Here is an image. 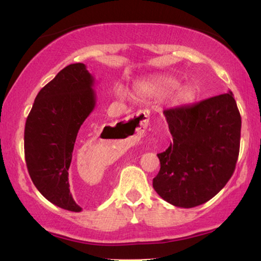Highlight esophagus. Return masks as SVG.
I'll return each instance as SVG.
<instances>
[{
	"label": "esophagus",
	"instance_id": "obj_1",
	"mask_svg": "<svg viewBox=\"0 0 261 261\" xmlns=\"http://www.w3.org/2000/svg\"><path fill=\"white\" fill-rule=\"evenodd\" d=\"M148 118H149V113H148V112H146V111H143V112H139V113H136V114H133L132 117L127 118V120L128 119H135L136 121H138V128H136V133L141 135V134L144 133V130L147 129L148 121H149V119H148ZM125 129H126V126L122 125L121 129H120V130H125Z\"/></svg>",
	"mask_w": 261,
	"mask_h": 261
}]
</instances>
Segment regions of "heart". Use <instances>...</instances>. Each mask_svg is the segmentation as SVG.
I'll use <instances>...</instances> for the list:
<instances>
[{"label": "heart", "mask_w": 261, "mask_h": 261, "mask_svg": "<svg viewBox=\"0 0 261 261\" xmlns=\"http://www.w3.org/2000/svg\"><path fill=\"white\" fill-rule=\"evenodd\" d=\"M179 82L172 77H160L155 79L143 80L135 85L134 93L139 99H150V98H161L170 93L171 91L177 89ZM120 97H123L121 91H118ZM196 92L191 86H183L176 92L172 97V105L183 106L190 103L195 99Z\"/></svg>", "instance_id": "b5f03b06"}]
</instances>
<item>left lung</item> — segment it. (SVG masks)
<instances>
[{
	"mask_svg": "<svg viewBox=\"0 0 261 261\" xmlns=\"http://www.w3.org/2000/svg\"><path fill=\"white\" fill-rule=\"evenodd\" d=\"M172 142L158 154L155 191L178 207H194L215 197L236 169L242 118L233 93L163 112Z\"/></svg>",
	"mask_w": 261,
	"mask_h": 261,
	"instance_id": "1",
	"label": "left lung"
}]
</instances>
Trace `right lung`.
<instances>
[{"mask_svg":"<svg viewBox=\"0 0 261 261\" xmlns=\"http://www.w3.org/2000/svg\"><path fill=\"white\" fill-rule=\"evenodd\" d=\"M86 65L64 67L38 92L24 129V154L35 187L62 209L82 211L70 192L69 168L78 132L95 107Z\"/></svg>","mask_w":261,"mask_h":261,"instance_id":"add662e5","label":"right lung"}]
</instances>
